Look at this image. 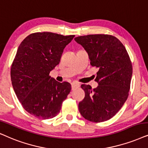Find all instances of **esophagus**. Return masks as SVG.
<instances>
[{"mask_svg":"<svg viewBox=\"0 0 148 148\" xmlns=\"http://www.w3.org/2000/svg\"><path fill=\"white\" fill-rule=\"evenodd\" d=\"M71 86H72V90H74L75 88L79 86V84L76 83V82H73L71 84Z\"/></svg>","mask_w":148,"mask_h":148,"instance_id":"34e87169","label":"esophagus"}]
</instances>
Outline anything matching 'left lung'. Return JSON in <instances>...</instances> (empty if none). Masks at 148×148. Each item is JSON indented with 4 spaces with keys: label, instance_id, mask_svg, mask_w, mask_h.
<instances>
[{
    "label": "left lung",
    "instance_id": "1",
    "mask_svg": "<svg viewBox=\"0 0 148 148\" xmlns=\"http://www.w3.org/2000/svg\"><path fill=\"white\" fill-rule=\"evenodd\" d=\"M88 53L90 64L98 68L97 88L82 84L85 97L79 111L86 120L105 122L114 116L128 96L133 67L125 47L109 34H89L75 38Z\"/></svg>",
    "mask_w": 148,
    "mask_h": 148
}]
</instances>
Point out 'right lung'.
<instances>
[{
    "instance_id": "1",
    "label": "right lung",
    "mask_w": 148,
    "mask_h": 148,
    "mask_svg": "<svg viewBox=\"0 0 148 148\" xmlns=\"http://www.w3.org/2000/svg\"><path fill=\"white\" fill-rule=\"evenodd\" d=\"M74 36L35 32L19 46L11 65V83L24 109L36 118L46 120L57 116L71 92L69 82L60 83L49 74Z\"/></svg>"
}]
</instances>
